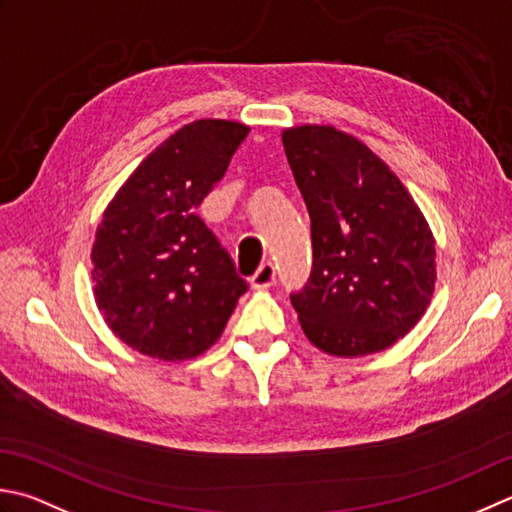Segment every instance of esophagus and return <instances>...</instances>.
Here are the masks:
<instances>
[{
    "label": "esophagus",
    "mask_w": 512,
    "mask_h": 512,
    "mask_svg": "<svg viewBox=\"0 0 512 512\" xmlns=\"http://www.w3.org/2000/svg\"><path fill=\"white\" fill-rule=\"evenodd\" d=\"M275 279H277L275 266L270 264V262H266V264H262V266L257 268V273L253 277H250V286H253L255 290H264V288L273 286Z\"/></svg>",
    "instance_id": "obj_1"
}]
</instances>
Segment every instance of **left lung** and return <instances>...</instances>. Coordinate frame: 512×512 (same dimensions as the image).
<instances>
[{
	"label": "left lung",
	"mask_w": 512,
	"mask_h": 512,
	"mask_svg": "<svg viewBox=\"0 0 512 512\" xmlns=\"http://www.w3.org/2000/svg\"><path fill=\"white\" fill-rule=\"evenodd\" d=\"M310 215L313 270L290 293L319 350L359 357L393 346L435 290V239L399 177L357 137L333 126L282 133Z\"/></svg>",
	"instance_id": "8db88e82"
}]
</instances>
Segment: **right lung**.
<instances>
[{"mask_svg": "<svg viewBox=\"0 0 512 512\" xmlns=\"http://www.w3.org/2000/svg\"><path fill=\"white\" fill-rule=\"evenodd\" d=\"M248 130L226 119L186 124L104 210L90 255L95 302L110 330L139 353L164 362L202 355L248 290L195 210Z\"/></svg>", "mask_w": 512, "mask_h": 512, "instance_id": "right-lung-1", "label": "right lung"}]
</instances>
